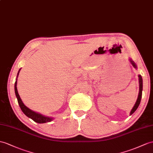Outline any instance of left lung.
<instances>
[{
	"instance_id": "left-lung-1",
	"label": "left lung",
	"mask_w": 153,
	"mask_h": 153,
	"mask_svg": "<svg viewBox=\"0 0 153 153\" xmlns=\"http://www.w3.org/2000/svg\"><path fill=\"white\" fill-rule=\"evenodd\" d=\"M130 61L131 62V64H132V65L135 68H136V64L134 63V62L131 59H130ZM139 83H140V91H139V95H138V97H137V99L136 100V102L135 104V105L134 106L133 108L132 109L131 111H130V115H132L134 111L137 110V108H138L140 104V101H141V96H142V89H143V80H142V77H141V75H139Z\"/></svg>"
}]
</instances>
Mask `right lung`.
Listing matches in <instances>:
<instances>
[{
	"instance_id": "right-lung-1",
	"label": "right lung",
	"mask_w": 153,
	"mask_h": 153,
	"mask_svg": "<svg viewBox=\"0 0 153 153\" xmlns=\"http://www.w3.org/2000/svg\"><path fill=\"white\" fill-rule=\"evenodd\" d=\"M20 70L19 71V72L17 73V77L19 75V73ZM15 93H16V95L17 97V101L19 103V105L20 108L21 110L23 111V112L27 115V117H30L33 121H34L36 123H47V122H50L53 120V118H50V117H45L44 116V115H41L38 113H36L35 111H33L31 110H30L28 108H27L26 106L23 102H22V100L20 98V96L18 94V91H17V80L16 81V82H15Z\"/></svg>"
}]
</instances>
